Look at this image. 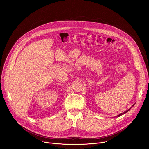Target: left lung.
Here are the masks:
<instances>
[{
	"instance_id": "left-lung-1",
	"label": "left lung",
	"mask_w": 149,
	"mask_h": 149,
	"mask_svg": "<svg viewBox=\"0 0 149 149\" xmlns=\"http://www.w3.org/2000/svg\"><path fill=\"white\" fill-rule=\"evenodd\" d=\"M130 109H131V108H130V109H129V110H127V111H124V113H121V114H119V115H118V116H117V117H120V116H121V115H123V114H125V113H127V112H128V111H129V110H130Z\"/></svg>"
}]
</instances>
